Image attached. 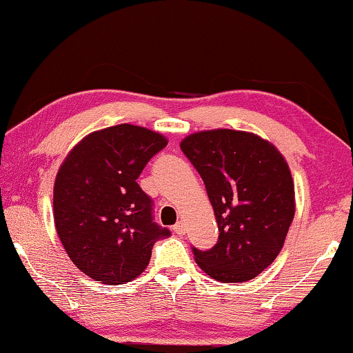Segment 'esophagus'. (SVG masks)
I'll return each mask as SVG.
<instances>
[{
    "mask_svg": "<svg viewBox=\"0 0 353 353\" xmlns=\"http://www.w3.org/2000/svg\"><path fill=\"white\" fill-rule=\"evenodd\" d=\"M173 231H175L176 234H180V236H183L186 233V228H185V223H183V221H178V223L173 226Z\"/></svg>",
    "mask_w": 353,
    "mask_h": 353,
    "instance_id": "esophagus-1",
    "label": "esophagus"
}]
</instances>
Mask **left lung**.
<instances>
[{"instance_id":"obj_1","label":"left lung","mask_w":353,"mask_h":353,"mask_svg":"<svg viewBox=\"0 0 353 353\" xmlns=\"http://www.w3.org/2000/svg\"><path fill=\"white\" fill-rule=\"evenodd\" d=\"M180 148L204 180L220 231L212 249L192 248L196 263L215 281H249L278 257L296 214L286 159L259 134L230 128L188 134Z\"/></svg>"}]
</instances>
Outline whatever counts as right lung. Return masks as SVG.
<instances>
[{
    "instance_id": "obj_1",
    "label": "right lung",
    "mask_w": 353,
    "mask_h": 353,
    "mask_svg": "<svg viewBox=\"0 0 353 353\" xmlns=\"http://www.w3.org/2000/svg\"><path fill=\"white\" fill-rule=\"evenodd\" d=\"M163 134L120 123L75 144L59 167L52 194L57 236L75 267L103 284L139 276L157 239L170 231L152 221V201L137 183Z\"/></svg>"
}]
</instances>
